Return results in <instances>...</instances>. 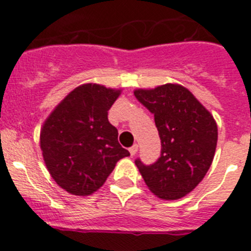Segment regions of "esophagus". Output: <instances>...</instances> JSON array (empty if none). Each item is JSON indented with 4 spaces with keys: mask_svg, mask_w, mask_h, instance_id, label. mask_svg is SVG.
<instances>
[{
    "mask_svg": "<svg viewBox=\"0 0 251 251\" xmlns=\"http://www.w3.org/2000/svg\"><path fill=\"white\" fill-rule=\"evenodd\" d=\"M137 151H138V145H133L132 147L129 148V153H130V156H134L137 153Z\"/></svg>",
    "mask_w": 251,
    "mask_h": 251,
    "instance_id": "obj_1",
    "label": "esophagus"
}]
</instances>
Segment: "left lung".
I'll return each mask as SVG.
<instances>
[{
  "instance_id": "8db88e82",
  "label": "left lung",
  "mask_w": 251,
  "mask_h": 251,
  "mask_svg": "<svg viewBox=\"0 0 251 251\" xmlns=\"http://www.w3.org/2000/svg\"><path fill=\"white\" fill-rule=\"evenodd\" d=\"M134 97L154 115L161 156L152 165L137 158L146 185L163 200H177L202 181L214 159L217 126L192 93L177 84L138 89Z\"/></svg>"
}]
</instances>
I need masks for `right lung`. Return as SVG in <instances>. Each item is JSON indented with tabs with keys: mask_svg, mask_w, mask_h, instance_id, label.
I'll use <instances>...</instances> for the list:
<instances>
[{
	"mask_svg": "<svg viewBox=\"0 0 251 251\" xmlns=\"http://www.w3.org/2000/svg\"><path fill=\"white\" fill-rule=\"evenodd\" d=\"M121 90L84 84L69 93L49 115L40 134L44 161L55 182L69 194L92 195L115 163L129 156L118 142L108 110Z\"/></svg>",
	"mask_w": 251,
	"mask_h": 251,
	"instance_id": "add662e5",
	"label": "right lung"
}]
</instances>
